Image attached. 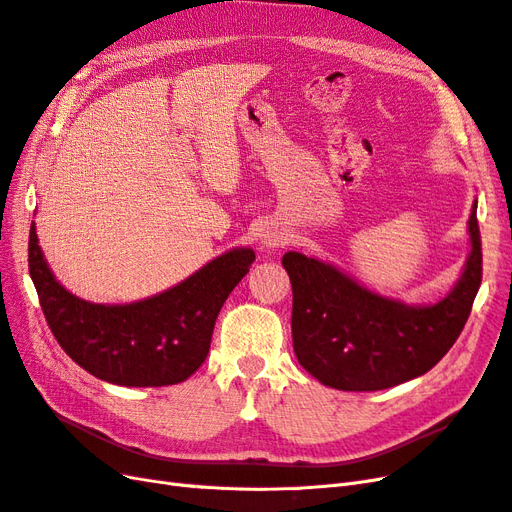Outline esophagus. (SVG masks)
Listing matches in <instances>:
<instances>
[{
	"mask_svg": "<svg viewBox=\"0 0 512 512\" xmlns=\"http://www.w3.org/2000/svg\"><path fill=\"white\" fill-rule=\"evenodd\" d=\"M284 232L282 230H277V228H267L265 230V235H262V239H260V243L265 245V247H277V245H284Z\"/></svg>",
	"mask_w": 512,
	"mask_h": 512,
	"instance_id": "esophagus-1",
	"label": "esophagus"
}]
</instances>
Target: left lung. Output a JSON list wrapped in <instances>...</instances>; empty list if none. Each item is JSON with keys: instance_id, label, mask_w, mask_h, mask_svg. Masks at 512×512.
I'll return each instance as SVG.
<instances>
[{"instance_id": "obj_1", "label": "left lung", "mask_w": 512, "mask_h": 512, "mask_svg": "<svg viewBox=\"0 0 512 512\" xmlns=\"http://www.w3.org/2000/svg\"><path fill=\"white\" fill-rule=\"evenodd\" d=\"M476 200L470 254L453 290L436 303L410 305L359 284L301 252L282 265L292 284V346L305 371L339 391H382L427 374L463 331L483 275Z\"/></svg>"}]
</instances>
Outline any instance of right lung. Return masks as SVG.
I'll list each match as a JSON object with an SVG mask.
<instances>
[{
    "mask_svg": "<svg viewBox=\"0 0 512 512\" xmlns=\"http://www.w3.org/2000/svg\"><path fill=\"white\" fill-rule=\"evenodd\" d=\"M254 260L252 247H232L143 301L91 303L55 280L36 224L29 230V275L59 346L91 376L119 386L188 380L205 363L220 309Z\"/></svg>",
    "mask_w": 512,
    "mask_h": 512,
    "instance_id": "add662e5",
    "label": "right lung"
}]
</instances>
